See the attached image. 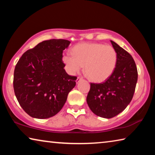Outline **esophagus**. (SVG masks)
I'll return each instance as SVG.
<instances>
[{
  "label": "esophagus",
  "mask_w": 155,
  "mask_h": 155,
  "mask_svg": "<svg viewBox=\"0 0 155 155\" xmlns=\"http://www.w3.org/2000/svg\"><path fill=\"white\" fill-rule=\"evenodd\" d=\"M82 79V78L81 77H78V78H77V79L76 80V82H77V83H78V82H80V81Z\"/></svg>",
  "instance_id": "1"
}]
</instances>
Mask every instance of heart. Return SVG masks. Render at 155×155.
<instances>
[{
    "label": "heart",
    "instance_id": "heart-1",
    "mask_svg": "<svg viewBox=\"0 0 155 155\" xmlns=\"http://www.w3.org/2000/svg\"><path fill=\"white\" fill-rule=\"evenodd\" d=\"M63 61L70 74L82 69L90 80L103 82L114 73L117 62V54L114 47L100 43H83L73 47L72 55L65 54Z\"/></svg>",
    "mask_w": 155,
    "mask_h": 155
}]
</instances>
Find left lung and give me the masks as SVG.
Wrapping results in <instances>:
<instances>
[{
	"instance_id": "left-lung-1",
	"label": "left lung",
	"mask_w": 155,
	"mask_h": 155,
	"mask_svg": "<svg viewBox=\"0 0 155 155\" xmlns=\"http://www.w3.org/2000/svg\"><path fill=\"white\" fill-rule=\"evenodd\" d=\"M117 54L114 73L101 83H90L87 103L94 114L112 118L126 109L130 103L137 81V70L132 56L124 48L111 41Z\"/></svg>"
}]
</instances>
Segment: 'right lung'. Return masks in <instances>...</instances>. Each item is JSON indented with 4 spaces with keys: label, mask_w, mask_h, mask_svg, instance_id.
<instances>
[{
    "label": "right lung",
    "mask_w": 155,
    "mask_h": 155,
    "mask_svg": "<svg viewBox=\"0 0 155 155\" xmlns=\"http://www.w3.org/2000/svg\"><path fill=\"white\" fill-rule=\"evenodd\" d=\"M70 41L52 39L26 51L15 67L14 90L18 103L30 116L46 119L61 111L76 85L62 61Z\"/></svg>",
    "instance_id": "1"
}]
</instances>
